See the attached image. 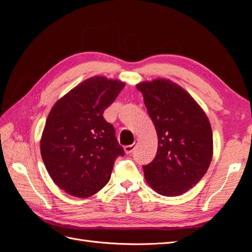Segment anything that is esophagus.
Masks as SVG:
<instances>
[{"label": "esophagus", "mask_w": 252, "mask_h": 252, "mask_svg": "<svg viewBox=\"0 0 252 252\" xmlns=\"http://www.w3.org/2000/svg\"><path fill=\"white\" fill-rule=\"evenodd\" d=\"M138 144V141H134V143L133 144H131V145H127V146H125L124 147V150H125V152L126 154H131V152L134 150V148H135V145Z\"/></svg>", "instance_id": "obj_1"}]
</instances>
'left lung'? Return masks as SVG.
I'll return each mask as SVG.
<instances>
[{"label": "left lung", "instance_id": "left-lung-1", "mask_svg": "<svg viewBox=\"0 0 252 252\" xmlns=\"http://www.w3.org/2000/svg\"><path fill=\"white\" fill-rule=\"evenodd\" d=\"M156 127V158L144 165L145 179L158 194L177 196L201 181L212 158L207 116L187 91L166 79L136 85Z\"/></svg>", "mask_w": 252, "mask_h": 252}]
</instances>
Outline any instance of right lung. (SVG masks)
Listing matches in <instances>:
<instances>
[{
	"instance_id": "1",
	"label": "right lung",
	"mask_w": 252,
	"mask_h": 252,
	"mask_svg": "<svg viewBox=\"0 0 252 252\" xmlns=\"http://www.w3.org/2000/svg\"><path fill=\"white\" fill-rule=\"evenodd\" d=\"M125 84L105 77L81 83L49 112L41 139L45 167L56 184L77 197H89L107 184L116 158L125 155L104 110Z\"/></svg>"
}]
</instances>
